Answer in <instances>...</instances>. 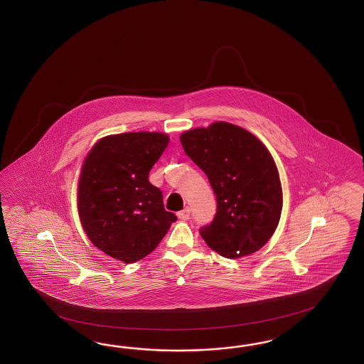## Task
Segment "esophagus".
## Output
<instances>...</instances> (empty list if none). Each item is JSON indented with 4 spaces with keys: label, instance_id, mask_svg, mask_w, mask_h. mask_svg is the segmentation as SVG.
Here are the masks:
<instances>
[{
    "label": "esophagus",
    "instance_id": "esophagus-1",
    "mask_svg": "<svg viewBox=\"0 0 364 364\" xmlns=\"http://www.w3.org/2000/svg\"><path fill=\"white\" fill-rule=\"evenodd\" d=\"M177 216H178L180 220H188V219L191 218V210L186 208V210H180V212L177 213Z\"/></svg>",
    "mask_w": 364,
    "mask_h": 364
}]
</instances>
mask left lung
Masks as SVG:
<instances>
[{"label": "left lung", "instance_id": "left-lung-1", "mask_svg": "<svg viewBox=\"0 0 364 364\" xmlns=\"http://www.w3.org/2000/svg\"><path fill=\"white\" fill-rule=\"evenodd\" d=\"M180 141L216 195V215L200 228L201 237L230 259L259 251L274 235L283 207L268 149L252 133L224 122L183 133Z\"/></svg>", "mask_w": 364, "mask_h": 364}]
</instances>
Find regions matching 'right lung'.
<instances>
[{
    "instance_id": "1",
    "label": "right lung",
    "mask_w": 364,
    "mask_h": 364,
    "mask_svg": "<svg viewBox=\"0 0 364 364\" xmlns=\"http://www.w3.org/2000/svg\"><path fill=\"white\" fill-rule=\"evenodd\" d=\"M168 143L164 133L113 134L97 141L84 161L77 195L81 224L89 240L113 259H143L177 220L148 178Z\"/></svg>"
}]
</instances>
